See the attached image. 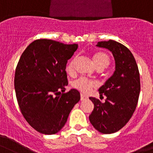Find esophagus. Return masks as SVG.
<instances>
[{
	"mask_svg": "<svg viewBox=\"0 0 153 153\" xmlns=\"http://www.w3.org/2000/svg\"><path fill=\"white\" fill-rule=\"evenodd\" d=\"M87 99H88V97H86L85 95H84V94H81V101L86 100Z\"/></svg>",
	"mask_w": 153,
	"mask_h": 153,
	"instance_id": "esophagus-1",
	"label": "esophagus"
}]
</instances>
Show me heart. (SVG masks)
<instances>
[{
    "label": "heart",
    "instance_id": "b5f03b06",
    "mask_svg": "<svg viewBox=\"0 0 153 153\" xmlns=\"http://www.w3.org/2000/svg\"><path fill=\"white\" fill-rule=\"evenodd\" d=\"M93 61L97 68H105L109 64L110 59L109 56L105 53L97 52L93 55ZM74 64H75V59H72L67 65L66 72L68 74H72L74 72ZM96 85L97 84L95 81L87 79L85 78H79L72 82L73 88L79 90L83 93H88L91 88H94Z\"/></svg>",
    "mask_w": 153,
    "mask_h": 153
}]
</instances>
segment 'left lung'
<instances>
[{
  "label": "left lung",
  "instance_id": "1",
  "mask_svg": "<svg viewBox=\"0 0 153 153\" xmlns=\"http://www.w3.org/2000/svg\"><path fill=\"white\" fill-rule=\"evenodd\" d=\"M97 46L112 52L115 70L99 89L100 96L106 97L105 102L89 98L94 105L89 119L99 132L113 134L128 123L136 109L140 91L139 70L133 54L123 44L109 40L100 41Z\"/></svg>",
  "mask_w": 153,
  "mask_h": 153
}]
</instances>
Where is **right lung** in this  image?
<instances>
[{"mask_svg":"<svg viewBox=\"0 0 153 153\" xmlns=\"http://www.w3.org/2000/svg\"><path fill=\"white\" fill-rule=\"evenodd\" d=\"M78 44L38 39L28 45L17 64L14 77L16 96L21 112L34 129L55 134L64 127L80 93L68 85L66 64Z\"/></svg>","mask_w":153,"mask_h":153,"instance_id":"1","label":"right lung"}]
</instances>
